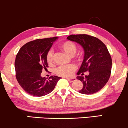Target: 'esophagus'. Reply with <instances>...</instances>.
I'll return each instance as SVG.
<instances>
[{"instance_id": "34e87169", "label": "esophagus", "mask_w": 128, "mask_h": 128, "mask_svg": "<svg viewBox=\"0 0 128 128\" xmlns=\"http://www.w3.org/2000/svg\"><path fill=\"white\" fill-rule=\"evenodd\" d=\"M66 79H67V80H68V81H70V82H72L74 81V80H76L75 78H66Z\"/></svg>"}]
</instances>
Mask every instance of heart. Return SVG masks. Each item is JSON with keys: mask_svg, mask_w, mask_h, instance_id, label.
Instances as JSON below:
<instances>
[{"mask_svg": "<svg viewBox=\"0 0 128 128\" xmlns=\"http://www.w3.org/2000/svg\"><path fill=\"white\" fill-rule=\"evenodd\" d=\"M60 47L63 51H64L68 55H73L76 51V46L75 44L70 41H65V42H61L60 44ZM46 60L49 65H51L53 63L54 52H53L52 50H50L47 53ZM76 66L71 64V65L68 66H59L56 68L55 72L58 76L67 77V76L72 75L73 73L76 71Z\"/></svg>", "mask_w": 128, "mask_h": 128, "instance_id": "obj_1", "label": "heart"}]
</instances>
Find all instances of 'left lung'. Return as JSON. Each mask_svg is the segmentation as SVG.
<instances>
[{"label":"left lung","instance_id":"8db88e82","mask_svg":"<svg viewBox=\"0 0 128 128\" xmlns=\"http://www.w3.org/2000/svg\"><path fill=\"white\" fill-rule=\"evenodd\" d=\"M67 38L79 43L84 50V58L77 74L84 75L83 73L89 72V74L77 77L83 84L79 92L84 94L98 92L111 76L112 59L106 46L99 38L87 34L70 35Z\"/></svg>","mask_w":128,"mask_h":128}]
</instances>
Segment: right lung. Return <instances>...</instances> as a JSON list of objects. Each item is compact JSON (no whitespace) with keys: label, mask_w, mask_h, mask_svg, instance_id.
Returning <instances> with one entry per match:
<instances>
[{"label":"right lung","mask_w":128,"mask_h":128,"mask_svg":"<svg viewBox=\"0 0 128 128\" xmlns=\"http://www.w3.org/2000/svg\"><path fill=\"white\" fill-rule=\"evenodd\" d=\"M57 36L36 39L29 42L19 50L16 57V77L22 88L32 96L48 94L55 88L61 78L51 76L47 79L41 73L47 70V53Z\"/></svg>","instance_id":"right-lung-1"}]
</instances>
